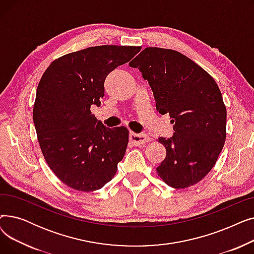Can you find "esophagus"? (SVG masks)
Wrapping results in <instances>:
<instances>
[{
  "label": "esophagus",
  "mask_w": 254,
  "mask_h": 254,
  "mask_svg": "<svg viewBox=\"0 0 254 254\" xmlns=\"http://www.w3.org/2000/svg\"><path fill=\"white\" fill-rule=\"evenodd\" d=\"M151 139L144 134H136V132H130L129 134V141L134 145H142L146 142H149Z\"/></svg>",
  "instance_id": "obj_1"
}]
</instances>
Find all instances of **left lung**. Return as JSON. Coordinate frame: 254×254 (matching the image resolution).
<instances>
[{"label":"left lung","instance_id":"obj_1","mask_svg":"<svg viewBox=\"0 0 254 254\" xmlns=\"http://www.w3.org/2000/svg\"><path fill=\"white\" fill-rule=\"evenodd\" d=\"M128 64L148 81L156 110L174 124V135L158 138L167 150L158 176L177 190L196 184L216 164L226 136V109L215 80L172 49L147 47Z\"/></svg>","mask_w":254,"mask_h":254}]
</instances>
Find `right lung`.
<instances>
[{"label": "right lung", "instance_id": "right-lung-1", "mask_svg": "<svg viewBox=\"0 0 254 254\" xmlns=\"http://www.w3.org/2000/svg\"><path fill=\"white\" fill-rule=\"evenodd\" d=\"M102 45L53 61L40 80L33 110L38 141L52 172L79 191L102 189L115 175L128 143L125 127H106L91 114L106 77L140 51Z\"/></svg>", "mask_w": 254, "mask_h": 254}]
</instances>
